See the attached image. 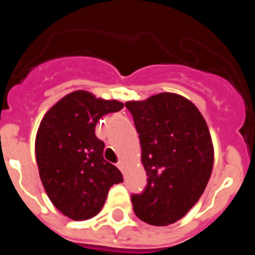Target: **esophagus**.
Instances as JSON below:
<instances>
[{"mask_svg": "<svg viewBox=\"0 0 255 255\" xmlns=\"http://www.w3.org/2000/svg\"><path fill=\"white\" fill-rule=\"evenodd\" d=\"M117 168L122 172H124V162H123V161H119V162H117Z\"/></svg>", "mask_w": 255, "mask_h": 255, "instance_id": "34e87169", "label": "esophagus"}]
</instances>
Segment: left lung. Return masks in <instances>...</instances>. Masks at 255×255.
Returning a JSON list of instances; mask_svg holds the SVG:
<instances>
[{
	"label": "left lung",
	"mask_w": 255,
	"mask_h": 255,
	"mask_svg": "<svg viewBox=\"0 0 255 255\" xmlns=\"http://www.w3.org/2000/svg\"><path fill=\"white\" fill-rule=\"evenodd\" d=\"M142 147L147 184L131 197L133 212L147 224L164 227L184 217L206 188L214 150L208 124L191 101L161 93L128 101Z\"/></svg>",
	"instance_id": "1"
}]
</instances>
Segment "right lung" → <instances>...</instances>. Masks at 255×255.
<instances>
[{
	"label": "right lung",
	"instance_id": "add662e5",
	"mask_svg": "<svg viewBox=\"0 0 255 255\" xmlns=\"http://www.w3.org/2000/svg\"><path fill=\"white\" fill-rule=\"evenodd\" d=\"M116 100L95 98L78 90L47 111L35 138L36 164L47 197L69 219L89 220L100 213L122 172L104 160L105 143L95 136L102 116L122 111Z\"/></svg>",
	"mask_w": 255,
	"mask_h": 255
}]
</instances>
